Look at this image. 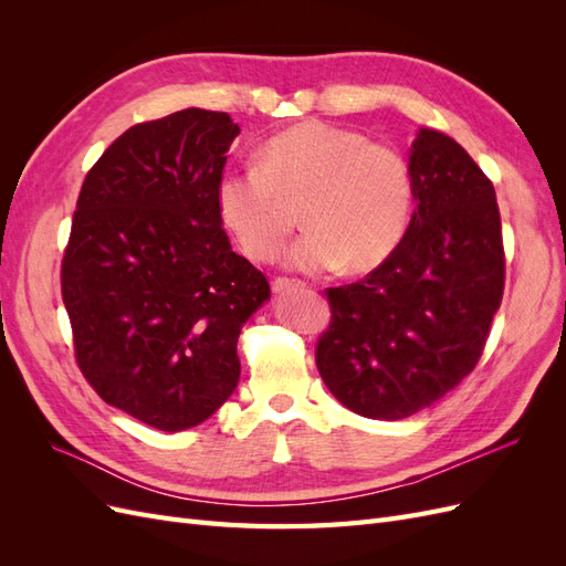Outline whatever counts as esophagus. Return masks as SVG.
<instances>
[{"label":"esophagus","mask_w":566,"mask_h":566,"mask_svg":"<svg viewBox=\"0 0 566 566\" xmlns=\"http://www.w3.org/2000/svg\"><path fill=\"white\" fill-rule=\"evenodd\" d=\"M304 283L302 281H295V279H276L271 283V287H273V293L276 295H287V293H293V290H300Z\"/></svg>","instance_id":"1"}]
</instances>
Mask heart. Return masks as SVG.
<instances>
[{
	"instance_id": "heart-1",
	"label": "heart",
	"mask_w": 566,
	"mask_h": 566,
	"mask_svg": "<svg viewBox=\"0 0 566 566\" xmlns=\"http://www.w3.org/2000/svg\"><path fill=\"white\" fill-rule=\"evenodd\" d=\"M300 200L304 233L285 264L304 273L342 266L368 271L403 241L413 210V175L397 148L361 132L302 119L256 150V165L231 167L214 186L217 214L254 262H271L285 243L283 200Z\"/></svg>"
}]
</instances>
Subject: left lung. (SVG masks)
I'll return each mask as SVG.
<instances>
[{"instance_id":"1","label":"left lung","mask_w":566,"mask_h":566,"mask_svg":"<svg viewBox=\"0 0 566 566\" xmlns=\"http://www.w3.org/2000/svg\"><path fill=\"white\" fill-rule=\"evenodd\" d=\"M416 212L364 281L328 287L316 366L335 399L373 420L432 406L484 352L505 287L501 212L489 177L451 136L420 129L408 153Z\"/></svg>"}]
</instances>
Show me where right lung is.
<instances>
[{
	"label": "right lung",
	"instance_id": "obj_1",
	"mask_svg": "<svg viewBox=\"0 0 566 566\" xmlns=\"http://www.w3.org/2000/svg\"><path fill=\"white\" fill-rule=\"evenodd\" d=\"M238 132L229 113L202 108L129 127L84 177L63 252L82 375L106 403L163 432L205 422L231 397L238 335L271 297L217 214Z\"/></svg>",
	"mask_w": 566,
	"mask_h": 566
}]
</instances>
